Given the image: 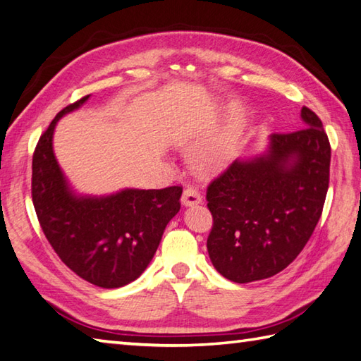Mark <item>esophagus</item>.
<instances>
[{
	"label": "esophagus",
	"mask_w": 361,
	"mask_h": 361,
	"mask_svg": "<svg viewBox=\"0 0 361 361\" xmlns=\"http://www.w3.org/2000/svg\"><path fill=\"white\" fill-rule=\"evenodd\" d=\"M181 202H183V204H185V207H192V204H199L202 202V195L199 192V189H195L194 186H188L185 190H183Z\"/></svg>",
	"instance_id": "esophagus-1"
}]
</instances>
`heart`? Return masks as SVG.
I'll use <instances>...</instances> for the list:
<instances>
[{
    "instance_id": "obj_1",
    "label": "heart",
    "mask_w": 361,
    "mask_h": 361,
    "mask_svg": "<svg viewBox=\"0 0 361 361\" xmlns=\"http://www.w3.org/2000/svg\"><path fill=\"white\" fill-rule=\"evenodd\" d=\"M244 118L239 111H233L221 130L202 140L190 152V161L200 172L209 173L221 171L230 162L241 140Z\"/></svg>"
}]
</instances>
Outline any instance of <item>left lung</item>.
<instances>
[{
    "instance_id": "left-lung-1",
    "label": "left lung",
    "mask_w": 361,
    "mask_h": 361,
    "mask_svg": "<svg viewBox=\"0 0 361 361\" xmlns=\"http://www.w3.org/2000/svg\"><path fill=\"white\" fill-rule=\"evenodd\" d=\"M305 126L274 133L269 150L236 159L209 183L211 263L235 283L269 279L298 258L326 202L330 142L321 118L303 106Z\"/></svg>"
}]
</instances>
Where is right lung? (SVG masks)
Instances as JSON below:
<instances>
[{
  "instance_id": "obj_1",
  "label": "right lung",
  "mask_w": 361,
  "mask_h": 361,
  "mask_svg": "<svg viewBox=\"0 0 361 361\" xmlns=\"http://www.w3.org/2000/svg\"><path fill=\"white\" fill-rule=\"evenodd\" d=\"M89 95L63 108L42 134L32 154L31 194L44 235L66 266L89 283L120 288L150 263L169 221L180 211L181 186L125 189L108 197H78L53 153L58 120Z\"/></svg>"
}]
</instances>
